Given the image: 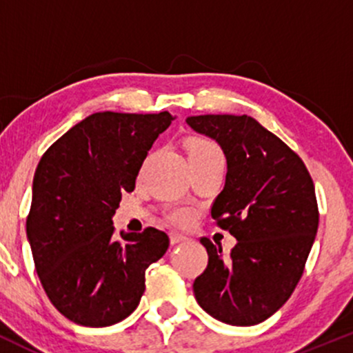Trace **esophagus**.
Wrapping results in <instances>:
<instances>
[{
	"instance_id": "obj_1",
	"label": "esophagus",
	"mask_w": 353,
	"mask_h": 353,
	"mask_svg": "<svg viewBox=\"0 0 353 353\" xmlns=\"http://www.w3.org/2000/svg\"><path fill=\"white\" fill-rule=\"evenodd\" d=\"M188 236H184V234L177 232V230H172L171 232V244L176 245V244H181V242H185L188 241Z\"/></svg>"
}]
</instances>
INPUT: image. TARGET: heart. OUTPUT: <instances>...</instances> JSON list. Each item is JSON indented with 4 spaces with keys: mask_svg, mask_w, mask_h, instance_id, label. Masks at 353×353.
<instances>
[{
    "mask_svg": "<svg viewBox=\"0 0 353 353\" xmlns=\"http://www.w3.org/2000/svg\"><path fill=\"white\" fill-rule=\"evenodd\" d=\"M197 156L222 157L221 151L217 149V145L210 143V141H205V139H194L192 143L189 144V157H197ZM172 217L176 219L177 222H188L190 219V212L185 209H181V210H177V212H174Z\"/></svg>",
    "mask_w": 353,
    "mask_h": 353,
    "instance_id": "heart-1",
    "label": "heart"
}]
</instances>
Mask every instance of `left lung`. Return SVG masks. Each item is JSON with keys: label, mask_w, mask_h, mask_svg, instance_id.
Instances as JSON below:
<instances>
[{"label": "left lung", "mask_w": 353, "mask_h": 353, "mask_svg": "<svg viewBox=\"0 0 353 353\" xmlns=\"http://www.w3.org/2000/svg\"><path fill=\"white\" fill-rule=\"evenodd\" d=\"M185 123L224 152L225 184L210 216L237 239L228 257L201 239L209 262L194 295L210 317L257 325L289 301L302 277L319 228L314 182L301 157L254 117L204 114Z\"/></svg>", "instance_id": "left-lung-1"}]
</instances>
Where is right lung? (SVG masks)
I'll use <instances>...</instances> for the list:
<instances>
[{
    "label": "right lung",
    "instance_id": "add662e5",
    "mask_svg": "<svg viewBox=\"0 0 353 353\" xmlns=\"http://www.w3.org/2000/svg\"><path fill=\"white\" fill-rule=\"evenodd\" d=\"M172 121L168 111L94 112L43 154L26 234L44 292L71 322L108 327L131 315L145 269L168 250V234L154 228L116 241L112 216Z\"/></svg>",
    "mask_w": 353,
    "mask_h": 353
}]
</instances>
